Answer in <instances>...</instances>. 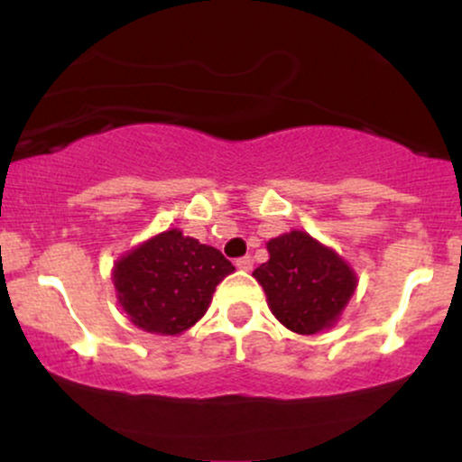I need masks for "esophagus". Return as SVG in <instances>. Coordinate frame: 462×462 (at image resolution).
Wrapping results in <instances>:
<instances>
[{
	"label": "esophagus",
	"instance_id": "1",
	"mask_svg": "<svg viewBox=\"0 0 462 462\" xmlns=\"http://www.w3.org/2000/svg\"><path fill=\"white\" fill-rule=\"evenodd\" d=\"M236 269H241V272H249V269H252V258H249V256L238 258Z\"/></svg>",
	"mask_w": 462,
	"mask_h": 462
}]
</instances>
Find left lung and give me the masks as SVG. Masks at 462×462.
Returning a JSON list of instances; mask_svg holds the SVG:
<instances>
[{
  "instance_id": "obj_1",
  "label": "left lung",
  "mask_w": 462,
  "mask_h": 462,
  "mask_svg": "<svg viewBox=\"0 0 462 462\" xmlns=\"http://www.w3.org/2000/svg\"><path fill=\"white\" fill-rule=\"evenodd\" d=\"M267 252L269 261L252 275L275 319L304 337L337 326L358 286L352 264L304 230L269 238Z\"/></svg>"
}]
</instances>
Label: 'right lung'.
Masks as SVG:
<instances>
[{"label":"right lung","mask_w":462,"mask_h":462,"mask_svg":"<svg viewBox=\"0 0 462 462\" xmlns=\"http://www.w3.org/2000/svg\"><path fill=\"white\" fill-rule=\"evenodd\" d=\"M232 272L219 249L169 227L121 254L110 278L116 301L139 330L178 337L206 315L217 284Z\"/></svg>","instance_id":"1"}]
</instances>
